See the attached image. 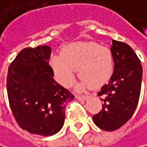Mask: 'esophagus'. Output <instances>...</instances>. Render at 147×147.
<instances>
[{
  "label": "esophagus",
  "instance_id": "esophagus-1",
  "mask_svg": "<svg viewBox=\"0 0 147 147\" xmlns=\"http://www.w3.org/2000/svg\"><path fill=\"white\" fill-rule=\"evenodd\" d=\"M88 98L87 95H77L76 96V99L79 101H86Z\"/></svg>",
  "mask_w": 147,
  "mask_h": 147
}]
</instances>
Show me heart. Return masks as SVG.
I'll use <instances>...</instances> for the list:
<instances>
[{
  "label": "heart",
  "mask_w": 147,
  "mask_h": 147,
  "mask_svg": "<svg viewBox=\"0 0 147 147\" xmlns=\"http://www.w3.org/2000/svg\"><path fill=\"white\" fill-rule=\"evenodd\" d=\"M50 66L57 82L65 87L75 82L76 71L82 77L78 88L84 90L105 84L113 72L111 50L96 43H74L65 46L61 55L50 59Z\"/></svg>",
  "instance_id": "heart-1"
}]
</instances>
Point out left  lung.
I'll use <instances>...</instances> for the list:
<instances>
[{"mask_svg":"<svg viewBox=\"0 0 147 147\" xmlns=\"http://www.w3.org/2000/svg\"><path fill=\"white\" fill-rule=\"evenodd\" d=\"M111 52L113 73L98 92L102 108L92 117L95 125L106 131L118 129L132 117L140 98L142 78L140 60L131 47L113 40Z\"/></svg>","mask_w":147,"mask_h":147,"instance_id":"8db88e82","label":"left lung"}]
</instances>
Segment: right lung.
Listing matches in <instances>:
<instances>
[{
	"label": "right lung",
	"instance_id": "1",
	"mask_svg": "<svg viewBox=\"0 0 147 147\" xmlns=\"http://www.w3.org/2000/svg\"><path fill=\"white\" fill-rule=\"evenodd\" d=\"M49 46L22 49L8 68L9 105L18 125L31 134L49 136L62 128L65 103L74 95L57 83L49 64Z\"/></svg>",
	"mask_w": 147,
	"mask_h": 147
}]
</instances>
